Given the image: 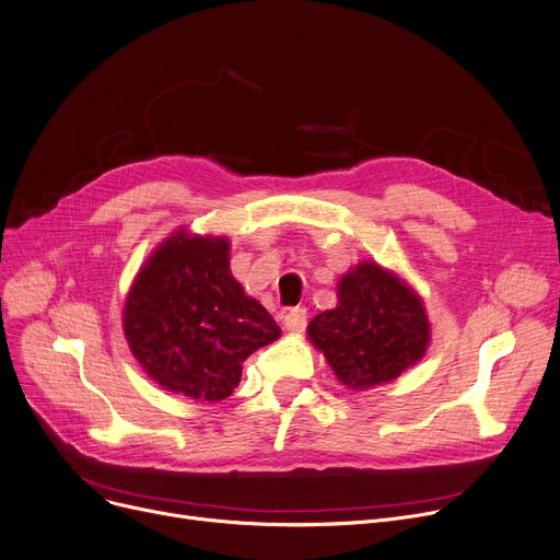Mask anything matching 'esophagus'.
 <instances>
[{"instance_id":"obj_1","label":"esophagus","mask_w":560,"mask_h":560,"mask_svg":"<svg viewBox=\"0 0 560 560\" xmlns=\"http://www.w3.org/2000/svg\"><path fill=\"white\" fill-rule=\"evenodd\" d=\"M282 323H284V329H287V331L300 334V331H303V329L307 327V312L295 307V310H291V312L284 314Z\"/></svg>"}]
</instances>
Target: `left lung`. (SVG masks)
<instances>
[{"label": "left lung", "mask_w": 560, "mask_h": 560, "mask_svg": "<svg viewBox=\"0 0 560 560\" xmlns=\"http://www.w3.org/2000/svg\"><path fill=\"white\" fill-rule=\"evenodd\" d=\"M338 305L307 325L338 383L350 390L399 378L430 346V320L421 295L395 271L363 260L336 284Z\"/></svg>", "instance_id": "1"}]
</instances>
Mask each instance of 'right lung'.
<instances>
[{
	"mask_svg": "<svg viewBox=\"0 0 560 560\" xmlns=\"http://www.w3.org/2000/svg\"><path fill=\"white\" fill-rule=\"evenodd\" d=\"M229 260V237L179 229L150 253L125 298L127 346L167 393L210 404L231 397L246 357L282 334Z\"/></svg>",
	"mask_w": 560,
	"mask_h": 560,
	"instance_id": "1",
	"label": "right lung"
}]
</instances>
